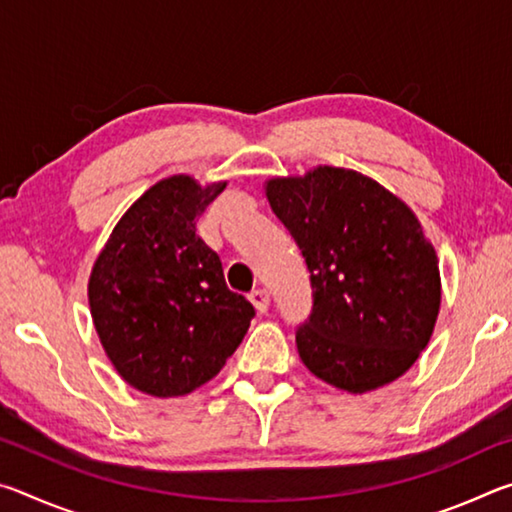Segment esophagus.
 Wrapping results in <instances>:
<instances>
[{
  "instance_id": "obj_1",
  "label": "esophagus",
  "mask_w": 512,
  "mask_h": 512,
  "mask_svg": "<svg viewBox=\"0 0 512 512\" xmlns=\"http://www.w3.org/2000/svg\"><path fill=\"white\" fill-rule=\"evenodd\" d=\"M248 300L253 302V307L259 311V314H266L268 302H271V296H268V291H264V289H255V291L248 296Z\"/></svg>"
}]
</instances>
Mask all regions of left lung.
Masks as SVG:
<instances>
[{"label":"left lung","instance_id":"obj_1","mask_svg":"<svg viewBox=\"0 0 512 512\" xmlns=\"http://www.w3.org/2000/svg\"><path fill=\"white\" fill-rule=\"evenodd\" d=\"M266 196L305 257L311 314L300 359L341 391L368 393L409 370L440 309L436 250L400 198L357 171L273 178Z\"/></svg>","mask_w":512,"mask_h":512}]
</instances>
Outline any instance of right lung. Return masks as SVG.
<instances>
[{
  "mask_svg": "<svg viewBox=\"0 0 512 512\" xmlns=\"http://www.w3.org/2000/svg\"><path fill=\"white\" fill-rule=\"evenodd\" d=\"M223 189L189 176L160 180L121 216L94 262L88 296L101 345L121 379L146 395H187L219 375L255 318L196 235Z\"/></svg>",
  "mask_w": 512,
  "mask_h": 512,
  "instance_id": "obj_1",
  "label": "right lung"
}]
</instances>
